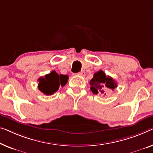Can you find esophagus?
<instances>
[{
	"mask_svg": "<svg viewBox=\"0 0 153 153\" xmlns=\"http://www.w3.org/2000/svg\"><path fill=\"white\" fill-rule=\"evenodd\" d=\"M78 75H79V76H80L84 77V76H85V72H84V71H82L78 73Z\"/></svg>",
	"mask_w": 153,
	"mask_h": 153,
	"instance_id": "1",
	"label": "esophagus"
}]
</instances>
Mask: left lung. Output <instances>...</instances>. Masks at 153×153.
Here are the masks:
<instances>
[{
    "label": "left lung",
    "mask_w": 153,
    "mask_h": 153,
    "mask_svg": "<svg viewBox=\"0 0 153 153\" xmlns=\"http://www.w3.org/2000/svg\"><path fill=\"white\" fill-rule=\"evenodd\" d=\"M91 91L94 94L106 95V90L113 91L117 87V83L111 76H106L103 71L95 73L90 81Z\"/></svg>",
    "instance_id": "1"
}]
</instances>
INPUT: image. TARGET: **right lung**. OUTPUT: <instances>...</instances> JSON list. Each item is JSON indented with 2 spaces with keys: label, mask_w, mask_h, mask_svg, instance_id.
Returning <instances> with one entry per match:
<instances>
[{
  "label": "right lung",
  "mask_w": 153,
  "mask_h": 153,
  "mask_svg": "<svg viewBox=\"0 0 153 153\" xmlns=\"http://www.w3.org/2000/svg\"><path fill=\"white\" fill-rule=\"evenodd\" d=\"M69 76L58 75L55 71L38 79V89L47 95H53L58 90L60 86H64L67 83Z\"/></svg>",
  "instance_id": "obj_1"
}]
</instances>
